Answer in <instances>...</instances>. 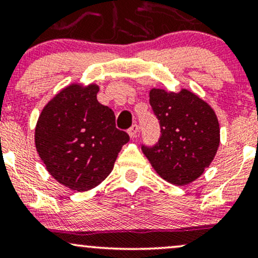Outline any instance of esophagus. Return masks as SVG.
I'll return each instance as SVG.
<instances>
[{
	"label": "esophagus",
	"instance_id": "1",
	"mask_svg": "<svg viewBox=\"0 0 258 258\" xmlns=\"http://www.w3.org/2000/svg\"><path fill=\"white\" fill-rule=\"evenodd\" d=\"M127 133H128L130 137L135 138L136 136H137V133H138V126L137 125H133L131 128H130L128 131H127Z\"/></svg>",
	"mask_w": 258,
	"mask_h": 258
}]
</instances>
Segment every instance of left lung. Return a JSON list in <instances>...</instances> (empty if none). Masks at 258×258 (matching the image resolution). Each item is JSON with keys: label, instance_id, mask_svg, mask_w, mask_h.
<instances>
[{"label": "left lung", "instance_id": "obj_1", "mask_svg": "<svg viewBox=\"0 0 258 258\" xmlns=\"http://www.w3.org/2000/svg\"><path fill=\"white\" fill-rule=\"evenodd\" d=\"M161 136L152 148L142 147L161 178L176 185L198 179L210 166L220 147V122L209 103L194 92L165 88L149 91Z\"/></svg>", "mask_w": 258, "mask_h": 258}]
</instances>
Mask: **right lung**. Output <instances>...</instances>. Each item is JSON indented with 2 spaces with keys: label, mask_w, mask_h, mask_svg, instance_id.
<instances>
[{
  "label": "right lung",
  "mask_w": 258,
  "mask_h": 258,
  "mask_svg": "<svg viewBox=\"0 0 258 258\" xmlns=\"http://www.w3.org/2000/svg\"><path fill=\"white\" fill-rule=\"evenodd\" d=\"M98 92L96 84L68 85L43 106L35 126V147L47 171L74 191L100 184L130 141L115 127L114 111L97 100Z\"/></svg>",
  "instance_id": "right-lung-1"
}]
</instances>
